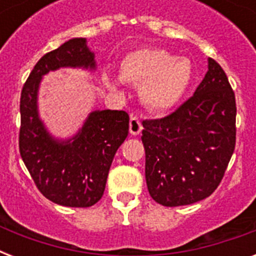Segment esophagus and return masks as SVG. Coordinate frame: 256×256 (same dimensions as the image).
Masks as SVG:
<instances>
[{
    "label": "esophagus",
    "instance_id": "obj_1",
    "mask_svg": "<svg viewBox=\"0 0 256 256\" xmlns=\"http://www.w3.org/2000/svg\"><path fill=\"white\" fill-rule=\"evenodd\" d=\"M142 124H140V120L136 116H132L130 118V132H132V136H138L140 132H142Z\"/></svg>",
    "mask_w": 256,
    "mask_h": 256
}]
</instances>
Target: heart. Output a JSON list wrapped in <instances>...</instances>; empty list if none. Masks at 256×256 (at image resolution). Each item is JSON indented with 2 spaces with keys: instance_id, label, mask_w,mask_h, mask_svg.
<instances>
[{
  "instance_id": "1",
  "label": "heart",
  "mask_w": 256,
  "mask_h": 256,
  "mask_svg": "<svg viewBox=\"0 0 256 256\" xmlns=\"http://www.w3.org/2000/svg\"><path fill=\"white\" fill-rule=\"evenodd\" d=\"M120 80L140 86V100L154 112H166L178 104L192 80V65L187 57L158 48L130 52L120 62ZM120 80L104 70V82L112 92L120 90Z\"/></svg>"
}]
</instances>
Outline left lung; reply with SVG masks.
<instances>
[{"instance_id": "left-lung-1", "label": "left lung", "mask_w": 256, "mask_h": 256, "mask_svg": "<svg viewBox=\"0 0 256 256\" xmlns=\"http://www.w3.org/2000/svg\"><path fill=\"white\" fill-rule=\"evenodd\" d=\"M235 118L228 78L208 58V70L194 96L170 116L142 122L144 175L156 203L184 206L216 190L234 152Z\"/></svg>"}]
</instances>
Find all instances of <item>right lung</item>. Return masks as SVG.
I'll return each instance as SVG.
<instances>
[{
    "label": "right lung",
    "mask_w": 256,
    "mask_h": 256,
    "mask_svg": "<svg viewBox=\"0 0 256 256\" xmlns=\"http://www.w3.org/2000/svg\"><path fill=\"white\" fill-rule=\"evenodd\" d=\"M61 68L96 69L86 38H73L46 53L36 64L22 88L20 152L41 194L68 207H90L104 195L116 150L128 134L124 110H96L69 140H56L38 116L42 77Z\"/></svg>",
    "instance_id": "obj_1"
}]
</instances>
